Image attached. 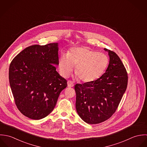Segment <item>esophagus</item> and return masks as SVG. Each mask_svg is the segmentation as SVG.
Masks as SVG:
<instances>
[{
	"mask_svg": "<svg viewBox=\"0 0 147 147\" xmlns=\"http://www.w3.org/2000/svg\"><path fill=\"white\" fill-rule=\"evenodd\" d=\"M67 86L68 87H73L74 86V84L73 82L71 81H67Z\"/></svg>",
	"mask_w": 147,
	"mask_h": 147,
	"instance_id": "esophagus-1",
	"label": "esophagus"
}]
</instances>
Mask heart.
Returning a JSON list of instances; mask_svg holds the SVG:
<instances>
[{
	"label": "heart",
	"instance_id": "obj_1",
	"mask_svg": "<svg viewBox=\"0 0 147 147\" xmlns=\"http://www.w3.org/2000/svg\"><path fill=\"white\" fill-rule=\"evenodd\" d=\"M109 62L107 55L98 53L88 47L71 49L59 59L61 75L67 77L75 66V73L79 80L84 83H91L99 79L106 70Z\"/></svg>",
	"mask_w": 147,
	"mask_h": 147
}]
</instances>
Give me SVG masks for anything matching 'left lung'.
I'll list each match as a JSON object with an SVG mask.
<instances>
[{"label": "left lung", "instance_id": "left-lung-1", "mask_svg": "<svg viewBox=\"0 0 147 147\" xmlns=\"http://www.w3.org/2000/svg\"><path fill=\"white\" fill-rule=\"evenodd\" d=\"M104 49L110 57L106 72L94 82L74 86L77 112L84 121L91 124L111 117L127 87L128 74L121 61L114 52Z\"/></svg>", "mask_w": 147, "mask_h": 147}]
</instances>
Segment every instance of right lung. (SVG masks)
I'll use <instances>...</instances> for the list:
<instances>
[{
	"instance_id": "1",
	"label": "right lung",
	"mask_w": 147,
	"mask_h": 147,
	"mask_svg": "<svg viewBox=\"0 0 147 147\" xmlns=\"http://www.w3.org/2000/svg\"><path fill=\"white\" fill-rule=\"evenodd\" d=\"M58 43L31 45L19 53L9 67L15 103L24 116L39 120L54 109L66 80L59 76Z\"/></svg>"
}]
</instances>
